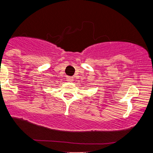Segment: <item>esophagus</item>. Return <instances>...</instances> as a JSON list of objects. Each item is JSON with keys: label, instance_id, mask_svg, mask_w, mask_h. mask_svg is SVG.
Returning <instances> with one entry per match:
<instances>
[{"label": "esophagus", "instance_id": "34e87169", "mask_svg": "<svg viewBox=\"0 0 153 153\" xmlns=\"http://www.w3.org/2000/svg\"><path fill=\"white\" fill-rule=\"evenodd\" d=\"M66 80H67V81H68V82H72V81H74V78H72V77L67 76L66 77Z\"/></svg>", "mask_w": 153, "mask_h": 153}]
</instances>
